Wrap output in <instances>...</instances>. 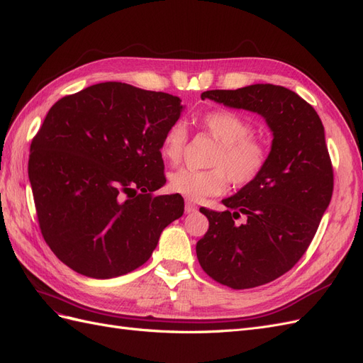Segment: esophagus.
<instances>
[{"label": "esophagus", "mask_w": 363, "mask_h": 363, "mask_svg": "<svg viewBox=\"0 0 363 363\" xmlns=\"http://www.w3.org/2000/svg\"><path fill=\"white\" fill-rule=\"evenodd\" d=\"M184 212H186V213L196 212V206H195V203H192V201H186V204H184Z\"/></svg>", "instance_id": "1"}]
</instances>
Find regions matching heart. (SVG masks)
Listing matches in <instances>:
<instances>
[{
  "label": "heart",
  "instance_id": "obj_1",
  "mask_svg": "<svg viewBox=\"0 0 363 363\" xmlns=\"http://www.w3.org/2000/svg\"><path fill=\"white\" fill-rule=\"evenodd\" d=\"M200 125L216 142L208 159V169H179L169 175L168 186L175 194L189 200H203L221 194L230 182L235 188L255 183L269 162L267 144L255 135L250 121L235 111L206 112L200 116ZM188 144V130L184 124L174 123L162 138V156L169 163H179Z\"/></svg>",
  "mask_w": 363,
  "mask_h": 363
}]
</instances>
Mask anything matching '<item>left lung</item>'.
<instances>
[{"mask_svg":"<svg viewBox=\"0 0 363 363\" xmlns=\"http://www.w3.org/2000/svg\"><path fill=\"white\" fill-rule=\"evenodd\" d=\"M228 107L267 119L272 148L267 169L236 195L223 200L225 212L201 207L208 230L196 242L203 271L232 289H251L294 268L320 225L333 194V167L324 125L300 95L276 84L236 91H206ZM246 215V223L235 219Z\"/></svg>","mask_w":363,"mask_h":363,"instance_id":"1","label":"left lung"}]
</instances>
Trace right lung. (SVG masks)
<instances>
[{
	"label": "right lung",
	"mask_w": 363,
	"mask_h": 363,
	"mask_svg": "<svg viewBox=\"0 0 363 363\" xmlns=\"http://www.w3.org/2000/svg\"><path fill=\"white\" fill-rule=\"evenodd\" d=\"M180 98L106 82L54 104L30 145L28 177L40 233L65 265L112 279L150 259L184 211L167 183L160 144Z\"/></svg>",
	"instance_id": "right-lung-1"
}]
</instances>
